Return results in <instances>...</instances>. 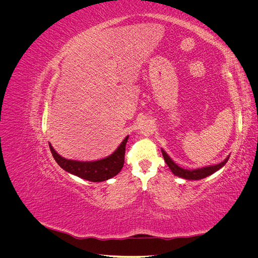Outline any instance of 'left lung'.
<instances>
[{
  "label": "left lung",
  "mask_w": 258,
  "mask_h": 258,
  "mask_svg": "<svg viewBox=\"0 0 258 258\" xmlns=\"http://www.w3.org/2000/svg\"><path fill=\"white\" fill-rule=\"evenodd\" d=\"M163 158H165V161L168 165V167L170 168V170L172 171V173L176 176H179L185 179H201L205 178L211 174H213L214 172H216L217 170H220L223 166L226 165V162L228 161L229 157L226 158L223 162L217 163V165L214 166H209V167H205V168H200V169H195V170H187V169H183L181 167H178L176 163L171 159L168 154L161 150Z\"/></svg>",
  "instance_id": "8db88e82"
}]
</instances>
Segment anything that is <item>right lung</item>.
Returning <instances> with one entry per match:
<instances>
[{"instance_id":"obj_1","label":"right lung","mask_w":258,"mask_h":258,"mask_svg":"<svg viewBox=\"0 0 258 258\" xmlns=\"http://www.w3.org/2000/svg\"><path fill=\"white\" fill-rule=\"evenodd\" d=\"M128 137L124 138L117 150L107 157L95 161H77L61 157L49 143L50 152L58 165L67 172L90 182H103L120 172L124 161V152Z\"/></svg>"}]
</instances>
